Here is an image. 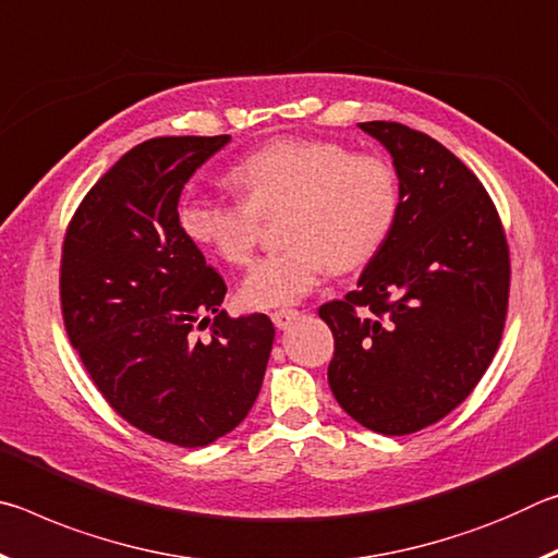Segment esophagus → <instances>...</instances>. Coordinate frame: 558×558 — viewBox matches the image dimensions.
Returning a JSON list of instances; mask_svg holds the SVG:
<instances>
[{
  "label": "esophagus",
  "mask_w": 558,
  "mask_h": 558,
  "mask_svg": "<svg viewBox=\"0 0 558 558\" xmlns=\"http://www.w3.org/2000/svg\"><path fill=\"white\" fill-rule=\"evenodd\" d=\"M298 317H300V313L292 307H282V310H276V313H270L272 325H276L278 329H288Z\"/></svg>",
  "instance_id": "1"
}]
</instances>
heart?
<instances>
[{
    "label": "heart",
    "mask_w": 558,
    "mask_h": 558,
    "mask_svg": "<svg viewBox=\"0 0 558 558\" xmlns=\"http://www.w3.org/2000/svg\"><path fill=\"white\" fill-rule=\"evenodd\" d=\"M243 202L186 194L177 219L189 241L245 266L260 239V219L280 211L286 248L258 260L241 282L243 305H292L325 272L369 263L389 239L401 209V182L389 159L352 153L342 143L310 137L270 140L231 169Z\"/></svg>",
    "instance_id": "heart-1"
}]
</instances>
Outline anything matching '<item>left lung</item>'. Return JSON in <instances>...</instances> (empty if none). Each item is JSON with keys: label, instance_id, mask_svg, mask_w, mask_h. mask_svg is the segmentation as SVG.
Wrapping results in <instances>:
<instances>
[{"label": "left lung", "instance_id": "1", "mask_svg": "<svg viewBox=\"0 0 558 558\" xmlns=\"http://www.w3.org/2000/svg\"><path fill=\"white\" fill-rule=\"evenodd\" d=\"M389 149L401 209L356 290L319 307L335 335L327 379L356 423L409 436L468 399L499 347L509 248L485 186L438 140L359 122Z\"/></svg>", "mask_w": 558, "mask_h": 558}]
</instances>
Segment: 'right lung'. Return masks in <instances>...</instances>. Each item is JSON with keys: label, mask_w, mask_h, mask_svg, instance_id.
Masks as SVG:
<instances>
[{"label": "right lung", "mask_w": 558, "mask_h": 558, "mask_svg": "<svg viewBox=\"0 0 558 558\" xmlns=\"http://www.w3.org/2000/svg\"><path fill=\"white\" fill-rule=\"evenodd\" d=\"M229 140L132 147L63 241V323L93 384L132 426L182 448L209 446L248 415L276 337L268 315H226L223 278L177 219L189 177ZM206 326L213 337L199 340Z\"/></svg>", "instance_id": "1"}]
</instances>
